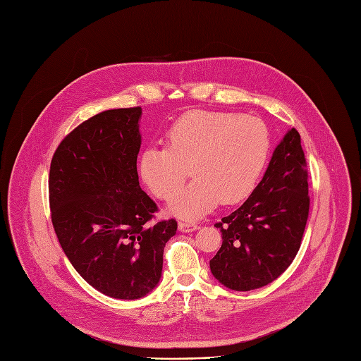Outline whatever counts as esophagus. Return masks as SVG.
Returning <instances> with one entry per match:
<instances>
[{"label": "esophagus", "instance_id": "34e87169", "mask_svg": "<svg viewBox=\"0 0 361 361\" xmlns=\"http://www.w3.org/2000/svg\"><path fill=\"white\" fill-rule=\"evenodd\" d=\"M178 228L180 233H192V231H197L200 226L195 223H188V221H180L178 224Z\"/></svg>", "mask_w": 361, "mask_h": 361}]
</instances>
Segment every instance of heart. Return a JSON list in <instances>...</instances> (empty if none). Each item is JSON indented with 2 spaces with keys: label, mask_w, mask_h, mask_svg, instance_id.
<instances>
[{
  "label": "heart",
  "mask_w": 361,
  "mask_h": 361,
  "mask_svg": "<svg viewBox=\"0 0 361 361\" xmlns=\"http://www.w3.org/2000/svg\"><path fill=\"white\" fill-rule=\"evenodd\" d=\"M168 146H149L138 156V175L175 216L200 218L221 201L233 205L250 197L270 153V133L256 117L195 111L166 134ZM196 180L178 190L187 168ZM180 192H178L177 190Z\"/></svg>",
  "instance_id": "heart-1"
}]
</instances>
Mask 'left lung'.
I'll use <instances>...</instances> for the list:
<instances>
[{
    "label": "left lung",
    "mask_w": 361,
    "mask_h": 361,
    "mask_svg": "<svg viewBox=\"0 0 361 361\" xmlns=\"http://www.w3.org/2000/svg\"><path fill=\"white\" fill-rule=\"evenodd\" d=\"M310 212L307 161L300 135L288 130L245 202L215 224L223 244L211 273L228 289L245 292L276 281L293 262Z\"/></svg>",
    "instance_id": "left-lung-1"
}]
</instances>
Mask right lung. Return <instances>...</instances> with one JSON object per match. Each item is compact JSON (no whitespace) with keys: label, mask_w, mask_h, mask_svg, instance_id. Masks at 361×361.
<instances>
[{"label":"right lung","mask_w":361,"mask_h":361,"mask_svg":"<svg viewBox=\"0 0 361 361\" xmlns=\"http://www.w3.org/2000/svg\"><path fill=\"white\" fill-rule=\"evenodd\" d=\"M142 106L108 109L69 133L49 173L51 223L75 270L101 293L138 299L159 283L175 219L150 224L137 154Z\"/></svg>","instance_id":"1"}]
</instances>
